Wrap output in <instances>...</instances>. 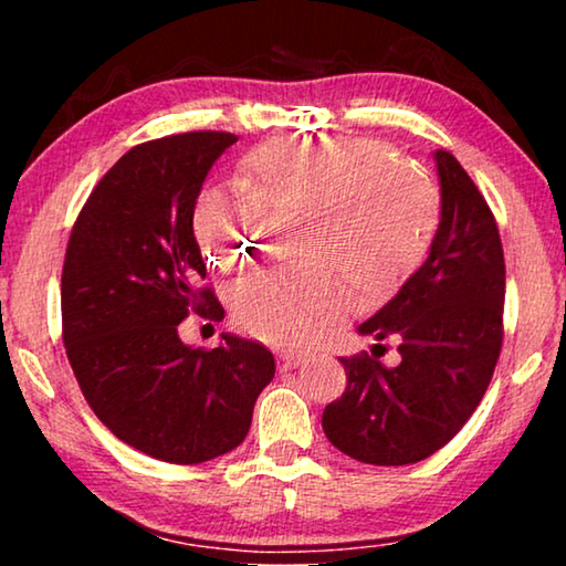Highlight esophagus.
Instances as JSON below:
<instances>
[{
    "mask_svg": "<svg viewBox=\"0 0 566 566\" xmlns=\"http://www.w3.org/2000/svg\"><path fill=\"white\" fill-rule=\"evenodd\" d=\"M276 364H280V371L296 369L304 364V357H300V354H292V352H282L280 357H276Z\"/></svg>",
    "mask_w": 566,
    "mask_h": 566,
    "instance_id": "obj_1",
    "label": "esophagus"
}]
</instances>
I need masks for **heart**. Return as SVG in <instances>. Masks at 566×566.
Instances as JSON below:
<instances>
[{
    "label": "heart",
    "instance_id": "heart-1",
    "mask_svg": "<svg viewBox=\"0 0 566 566\" xmlns=\"http://www.w3.org/2000/svg\"><path fill=\"white\" fill-rule=\"evenodd\" d=\"M242 191L205 189L195 232L207 262L234 272L260 252L266 217H302L300 242L322 262L379 292L417 270L439 224V191L424 169L387 145L349 134L280 137L242 157ZM249 337L304 344L337 317L319 264L242 282L229 302Z\"/></svg>",
    "mask_w": 566,
    "mask_h": 566
}]
</instances>
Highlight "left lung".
Masks as SVG:
<instances>
[{"mask_svg":"<svg viewBox=\"0 0 566 566\" xmlns=\"http://www.w3.org/2000/svg\"><path fill=\"white\" fill-rule=\"evenodd\" d=\"M442 219L427 262L359 334L397 339L401 361L342 357L347 389L327 405L322 429L352 459L415 464L467 424L502 352L504 252L490 205L464 167L439 149ZM381 344H375V349Z\"/></svg>","mask_w":566,"mask_h":566,"instance_id":"obj_1","label":"left lung"}]
</instances>
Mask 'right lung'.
<instances>
[{
  "mask_svg": "<svg viewBox=\"0 0 566 566\" xmlns=\"http://www.w3.org/2000/svg\"><path fill=\"white\" fill-rule=\"evenodd\" d=\"M229 132H185L132 147L92 189L62 266V339L80 389L109 432L171 464L232 452L274 377L272 352L222 334L217 349L179 339L189 314L219 322L199 284L207 264L195 205Z\"/></svg>",
  "mask_w": 566,
  "mask_h": 566,
  "instance_id": "add662e5",
  "label": "right lung"
}]
</instances>
